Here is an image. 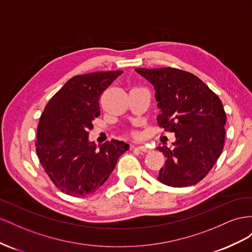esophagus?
I'll list each match as a JSON object with an SVG mask.
<instances>
[{
  "mask_svg": "<svg viewBox=\"0 0 252 252\" xmlns=\"http://www.w3.org/2000/svg\"><path fill=\"white\" fill-rule=\"evenodd\" d=\"M137 148H138V150L142 151V152H149V151H150L149 147L146 146V145H140V146H138Z\"/></svg>",
  "mask_w": 252,
  "mask_h": 252,
  "instance_id": "esophagus-1",
  "label": "esophagus"
}]
</instances>
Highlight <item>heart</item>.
I'll return each instance as SVG.
<instances>
[{"mask_svg":"<svg viewBox=\"0 0 252 252\" xmlns=\"http://www.w3.org/2000/svg\"><path fill=\"white\" fill-rule=\"evenodd\" d=\"M134 134H135V133H134Z\"/></svg>","mask_w":252,"mask_h":252,"instance_id":"obj_1","label":"heart"}]
</instances>
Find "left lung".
Here are the masks:
<instances>
[{
  "label": "left lung",
  "instance_id": "left-lung-1",
  "mask_svg": "<svg viewBox=\"0 0 252 252\" xmlns=\"http://www.w3.org/2000/svg\"><path fill=\"white\" fill-rule=\"evenodd\" d=\"M135 70L154 86L160 111L158 126L175 133L174 148H157L167 158L157 179L175 188L197 184L224 148L226 114L220 99L188 71L172 67Z\"/></svg>",
  "mask_w": 252,
  "mask_h": 252
}]
</instances>
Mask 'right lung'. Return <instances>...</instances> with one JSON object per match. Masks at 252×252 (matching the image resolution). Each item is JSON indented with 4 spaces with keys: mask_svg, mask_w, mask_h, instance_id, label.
Listing matches in <instances>:
<instances>
[{
    "mask_svg": "<svg viewBox=\"0 0 252 252\" xmlns=\"http://www.w3.org/2000/svg\"><path fill=\"white\" fill-rule=\"evenodd\" d=\"M122 70L78 75L46 104L39 121L35 151L46 174L60 191L82 197L109 178L118 158L128 150L125 141L100 145L89 140L100 115L99 99Z\"/></svg>",
    "mask_w": 252,
    "mask_h": 252,
    "instance_id": "add662e5",
    "label": "right lung"
}]
</instances>
